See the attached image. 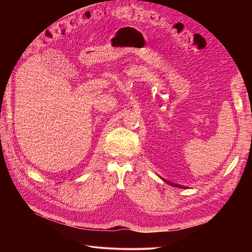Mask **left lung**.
Returning a JSON list of instances; mask_svg holds the SVG:
<instances>
[{"label": "left lung", "instance_id": "1", "mask_svg": "<svg viewBox=\"0 0 252 252\" xmlns=\"http://www.w3.org/2000/svg\"><path fill=\"white\" fill-rule=\"evenodd\" d=\"M165 181V180H164ZM166 183H168V184H170L171 186H174V187H179V188H185V187H182L181 185H178V184H174V183H171V182H168V181H165Z\"/></svg>", "mask_w": 252, "mask_h": 252}]
</instances>
